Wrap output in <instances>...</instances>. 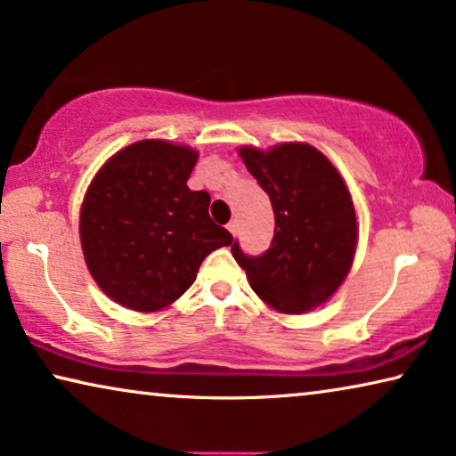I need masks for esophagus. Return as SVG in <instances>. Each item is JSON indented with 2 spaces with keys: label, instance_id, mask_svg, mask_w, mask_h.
<instances>
[{
  "label": "esophagus",
  "instance_id": "1",
  "mask_svg": "<svg viewBox=\"0 0 456 456\" xmlns=\"http://www.w3.org/2000/svg\"><path fill=\"white\" fill-rule=\"evenodd\" d=\"M227 229L231 231V235H237V231H240V223H237V221H229Z\"/></svg>",
  "mask_w": 456,
  "mask_h": 456
}]
</instances>
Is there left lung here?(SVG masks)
<instances>
[{"mask_svg":"<svg viewBox=\"0 0 456 456\" xmlns=\"http://www.w3.org/2000/svg\"><path fill=\"white\" fill-rule=\"evenodd\" d=\"M249 174L270 196L274 237L260 256L231 251L254 293L282 314H303L336 293L356 249V213L342 175L305 142L270 151L241 147Z\"/></svg>","mask_w":456,"mask_h":456,"instance_id":"obj_1","label":"left lung"}]
</instances>
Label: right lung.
<instances>
[{
  "label": "right lung",
  "instance_id": "1",
  "mask_svg": "<svg viewBox=\"0 0 456 456\" xmlns=\"http://www.w3.org/2000/svg\"><path fill=\"white\" fill-rule=\"evenodd\" d=\"M199 153L167 141H139L106 161L87 188L79 233L94 281L134 311L167 307L233 235L208 215L210 196L190 190Z\"/></svg>",
  "mask_w": 456,
  "mask_h": 456
}]
</instances>
